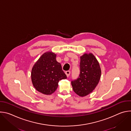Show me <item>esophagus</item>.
<instances>
[{"mask_svg": "<svg viewBox=\"0 0 131 131\" xmlns=\"http://www.w3.org/2000/svg\"><path fill=\"white\" fill-rule=\"evenodd\" d=\"M65 73H66V74L67 77H68L69 76V75H70V71L69 70H67V71H66L65 72Z\"/></svg>", "mask_w": 131, "mask_h": 131, "instance_id": "esophagus-1", "label": "esophagus"}]
</instances>
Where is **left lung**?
Listing matches in <instances>:
<instances>
[{
  "instance_id": "1",
  "label": "left lung",
  "mask_w": 131,
  "mask_h": 131,
  "mask_svg": "<svg viewBox=\"0 0 131 131\" xmlns=\"http://www.w3.org/2000/svg\"><path fill=\"white\" fill-rule=\"evenodd\" d=\"M80 74L71 81L72 89L80 96H85L94 90L101 76L100 64L92 53L84 54L80 57Z\"/></svg>"
}]
</instances>
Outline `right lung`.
Wrapping results in <instances>:
<instances>
[{"label": "right lung", "instance_id": "obj_1", "mask_svg": "<svg viewBox=\"0 0 131 131\" xmlns=\"http://www.w3.org/2000/svg\"><path fill=\"white\" fill-rule=\"evenodd\" d=\"M35 88L46 95H50L58 87L60 80L66 79L61 64L56 60V54L45 53L34 65L31 73Z\"/></svg>", "mask_w": 131, "mask_h": 131}]
</instances>
